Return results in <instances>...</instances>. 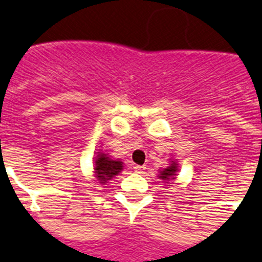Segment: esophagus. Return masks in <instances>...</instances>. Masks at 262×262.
<instances>
[{"instance_id": "34e87169", "label": "esophagus", "mask_w": 262, "mask_h": 262, "mask_svg": "<svg viewBox=\"0 0 262 262\" xmlns=\"http://www.w3.org/2000/svg\"><path fill=\"white\" fill-rule=\"evenodd\" d=\"M133 169H135V172H137V173H141V172L145 169V167H144V165H135Z\"/></svg>"}]
</instances>
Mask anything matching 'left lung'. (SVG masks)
Segmentation results:
<instances>
[{
    "label": "left lung",
    "mask_w": 262,
    "mask_h": 262,
    "mask_svg": "<svg viewBox=\"0 0 262 262\" xmlns=\"http://www.w3.org/2000/svg\"><path fill=\"white\" fill-rule=\"evenodd\" d=\"M176 171H178V167H176L175 163H172V165H169L168 168H165L164 171L160 172V179L163 180H169V179H175L173 176L176 175Z\"/></svg>",
    "instance_id": "8db88e82"
}]
</instances>
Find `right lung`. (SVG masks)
Segmentation results:
<instances>
[{
    "label": "right lung",
    "instance_id": "obj_1",
    "mask_svg": "<svg viewBox=\"0 0 262 262\" xmlns=\"http://www.w3.org/2000/svg\"><path fill=\"white\" fill-rule=\"evenodd\" d=\"M95 175L97 179L103 184L116 175H118V172L122 169V163L117 160H112L110 157H107L105 153H101L98 159L95 160Z\"/></svg>",
    "mask_w": 262,
    "mask_h": 262
}]
</instances>
